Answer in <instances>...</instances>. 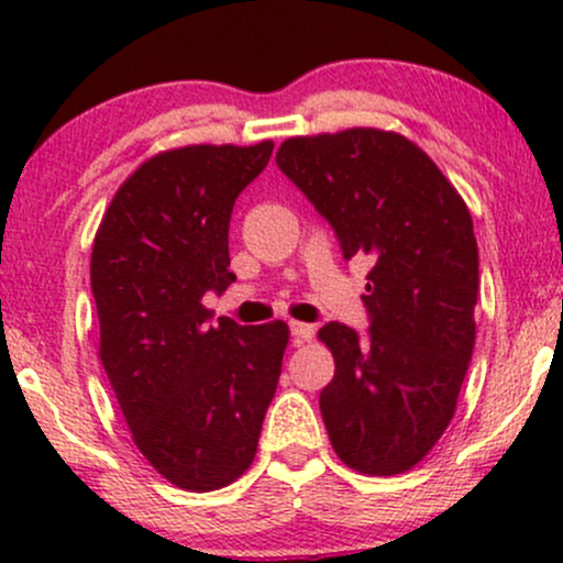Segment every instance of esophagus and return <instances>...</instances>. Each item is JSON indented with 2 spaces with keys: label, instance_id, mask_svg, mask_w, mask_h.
<instances>
[{
  "label": "esophagus",
  "instance_id": "esophagus-1",
  "mask_svg": "<svg viewBox=\"0 0 563 563\" xmlns=\"http://www.w3.org/2000/svg\"><path fill=\"white\" fill-rule=\"evenodd\" d=\"M314 339V325H307V322H290V341L296 346L307 344V341Z\"/></svg>",
  "mask_w": 563,
  "mask_h": 563
}]
</instances>
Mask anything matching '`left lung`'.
<instances>
[{
	"label": "left lung",
	"instance_id": "obj_1",
	"mask_svg": "<svg viewBox=\"0 0 563 563\" xmlns=\"http://www.w3.org/2000/svg\"><path fill=\"white\" fill-rule=\"evenodd\" d=\"M277 166L339 235L373 260L371 331L328 322L335 373L320 412L335 455L367 476L410 471L455 416L474 352L479 251L461 192L405 134L352 126L288 137Z\"/></svg>",
	"mask_w": 563,
	"mask_h": 563
}]
</instances>
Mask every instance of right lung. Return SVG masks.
Returning <instances> with one entry per match:
<instances>
[{
    "mask_svg": "<svg viewBox=\"0 0 563 563\" xmlns=\"http://www.w3.org/2000/svg\"><path fill=\"white\" fill-rule=\"evenodd\" d=\"M273 140L187 145L147 158L102 214L92 245L100 360L145 461L190 493L249 471L280 378L288 325H209L206 290L230 273L235 198Z\"/></svg>",
    "mask_w": 563,
    "mask_h": 563,
    "instance_id": "obj_1",
    "label": "right lung"
}]
</instances>
